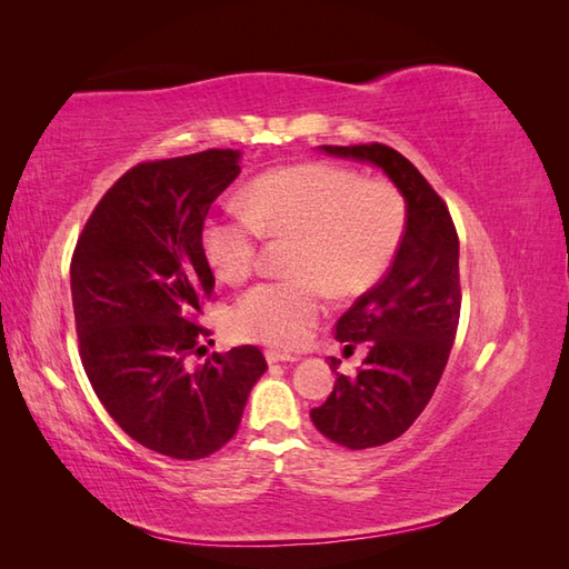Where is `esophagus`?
Here are the masks:
<instances>
[{
    "instance_id": "1",
    "label": "esophagus",
    "mask_w": 569,
    "mask_h": 569,
    "mask_svg": "<svg viewBox=\"0 0 569 569\" xmlns=\"http://www.w3.org/2000/svg\"><path fill=\"white\" fill-rule=\"evenodd\" d=\"M266 359H269V365H278V361H298L296 355L281 352V349H266Z\"/></svg>"
}]
</instances>
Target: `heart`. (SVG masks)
Listing matches in <instances>:
<instances>
[{"mask_svg": "<svg viewBox=\"0 0 569 569\" xmlns=\"http://www.w3.org/2000/svg\"><path fill=\"white\" fill-rule=\"evenodd\" d=\"M239 208L210 214L202 251L217 278L241 283L253 271L261 237H293L291 278L261 281L237 300L241 340L298 347L335 293L367 291L389 271L408 227L403 192L389 180H361L330 163L286 166L253 178Z\"/></svg>", "mask_w": 569, "mask_h": 569, "instance_id": "b5f03b06", "label": "heart"}]
</instances>
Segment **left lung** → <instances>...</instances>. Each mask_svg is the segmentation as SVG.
I'll use <instances>...</instances> for the list:
<instances>
[{"instance_id": "obj_1", "label": "left lung", "mask_w": 569, "mask_h": 569, "mask_svg": "<svg viewBox=\"0 0 569 569\" xmlns=\"http://www.w3.org/2000/svg\"><path fill=\"white\" fill-rule=\"evenodd\" d=\"M325 153L379 166L403 192L408 227L391 269L337 320L347 347L367 342L355 377L337 371L328 401L310 410L325 438L349 447L386 445L413 426L435 393L457 335L459 239L445 200L403 153L386 143L322 147Z\"/></svg>"}]
</instances>
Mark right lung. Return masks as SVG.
<instances>
[{
  "mask_svg": "<svg viewBox=\"0 0 569 569\" xmlns=\"http://www.w3.org/2000/svg\"><path fill=\"white\" fill-rule=\"evenodd\" d=\"M239 171L232 149L137 163L104 192L72 251L82 369L131 440L173 459H202L232 440L266 371L253 345L188 369L212 335L198 322L214 288L204 217Z\"/></svg>",
  "mask_w": 569,
  "mask_h": 569,
  "instance_id": "1",
  "label": "right lung"
}]
</instances>
